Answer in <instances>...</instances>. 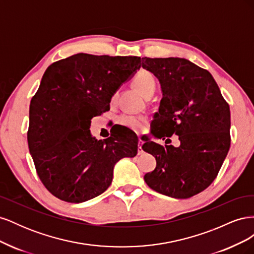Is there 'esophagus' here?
I'll return each mask as SVG.
<instances>
[{
	"instance_id": "obj_1",
	"label": "esophagus",
	"mask_w": 254,
	"mask_h": 254,
	"mask_svg": "<svg viewBox=\"0 0 254 254\" xmlns=\"http://www.w3.org/2000/svg\"><path fill=\"white\" fill-rule=\"evenodd\" d=\"M142 146H143V142H142V140H139V143H137V155L139 156H142L144 153Z\"/></svg>"
}]
</instances>
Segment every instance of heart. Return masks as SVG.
Segmentation results:
<instances>
[{
    "label": "heart",
    "mask_w": 254,
    "mask_h": 254,
    "mask_svg": "<svg viewBox=\"0 0 254 254\" xmlns=\"http://www.w3.org/2000/svg\"><path fill=\"white\" fill-rule=\"evenodd\" d=\"M133 86L143 96L147 97L155 93L156 79L150 72L142 70L133 78ZM115 98H117V93L112 96V101H115ZM119 123L122 126L139 132L146 126V118L132 114H123L119 118Z\"/></svg>",
    "instance_id": "obj_1"
}]
</instances>
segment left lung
<instances>
[{"instance_id": "1", "label": "left lung", "mask_w": 254, "mask_h": 254, "mask_svg": "<svg viewBox=\"0 0 254 254\" xmlns=\"http://www.w3.org/2000/svg\"><path fill=\"white\" fill-rule=\"evenodd\" d=\"M142 67L156 76L162 92L153 115V134L163 140L177 134L180 141L178 147L144 143L143 150L157 161L144 180L162 195L193 197L214 181L227 157L231 142L229 105L211 73L188 59L144 57Z\"/></svg>"}]
</instances>
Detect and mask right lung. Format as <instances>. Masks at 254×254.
Segmentation results:
<instances>
[{
  "label": "right lung",
  "instance_id": "right-lung-1",
  "mask_svg": "<svg viewBox=\"0 0 254 254\" xmlns=\"http://www.w3.org/2000/svg\"><path fill=\"white\" fill-rule=\"evenodd\" d=\"M140 67L136 56L79 53L44 72L29 106L27 141L41 182L60 200L80 203L103 194L112 182L114 165L137 153L132 130L124 129L129 137L118 131L97 141L90 126Z\"/></svg>",
  "mask_w": 254,
  "mask_h": 254
}]
</instances>
